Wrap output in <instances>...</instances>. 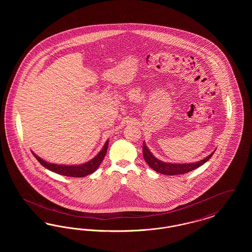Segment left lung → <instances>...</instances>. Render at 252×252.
Masks as SVG:
<instances>
[{"label":"left lung","instance_id":"obj_1","mask_svg":"<svg viewBox=\"0 0 252 252\" xmlns=\"http://www.w3.org/2000/svg\"><path fill=\"white\" fill-rule=\"evenodd\" d=\"M213 154H214V152L212 154H210L209 156L206 157L203 159H201L197 162H193V163H181V164L170 163V162L161 161V160L158 159L156 157L153 156L152 153L147 148V146L144 144V145H143V155H144V160L146 161V163L158 173H160V174H163L166 176L182 175V174H186L190 171H192V170L201 166L206 161H208L212 158Z\"/></svg>","mask_w":252,"mask_h":252}]
</instances>
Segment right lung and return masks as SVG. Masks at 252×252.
I'll return each instance as SVG.
<instances>
[{"label":"right lung","instance_id":"1","mask_svg":"<svg viewBox=\"0 0 252 252\" xmlns=\"http://www.w3.org/2000/svg\"><path fill=\"white\" fill-rule=\"evenodd\" d=\"M108 140L106 142L105 145L103 146L102 150L96 155L93 159H91L90 161L80 164V165H60V164H54V163H50L45 160H43L42 158H40L39 157L36 156L35 153H33L34 157L37 159V161L45 168H47L50 171L55 172L57 174H60L62 176H66V177H72V178H83L86 177L94 172H95L96 170L99 167V165L101 164V162L103 161L104 158L107 154V150H108Z\"/></svg>","mask_w":252,"mask_h":252}]
</instances>
